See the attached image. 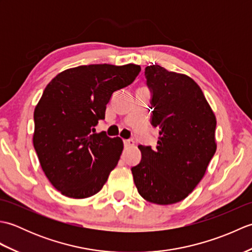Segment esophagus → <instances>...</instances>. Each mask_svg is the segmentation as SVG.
Segmentation results:
<instances>
[{"label": "esophagus", "mask_w": 252, "mask_h": 252, "mask_svg": "<svg viewBox=\"0 0 252 252\" xmlns=\"http://www.w3.org/2000/svg\"><path fill=\"white\" fill-rule=\"evenodd\" d=\"M123 144H125L126 147L133 146V145H134V141H133L132 138H129V140H125V141H123Z\"/></svg>", "instance_id": "esophagus-1"}]
</instances>
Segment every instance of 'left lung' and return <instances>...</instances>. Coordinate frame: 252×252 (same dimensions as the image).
Returning <instances> with one entry per match:
<instances>
[{"label":"left lung","mask_w":252,"mask_h":252,"mask_svg":"<svg viewBox=\"0 0 252 252\" xmlns=\"http://www.w3.org/2000/svg\"><path fill=\"white\" fill-rule=\"evenodd\" d=\"M152 119L159 129L156 148L140 145L142 159L132 167L144 199L171 205L189 196L216 153L217 120L201 89L185 74L159 65L145 68Z\"/></svg>","instance_id":"left-lung-1"}]
</instances>
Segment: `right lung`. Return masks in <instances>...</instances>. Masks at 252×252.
I'll use <instances>...</instances> for the list:
<instances>
[{
    "label": "right lung",
    "instance_id": "add662e5",
    "mask_svg": "<svg viewBox=\"0 0 252 252\" xmlns=\"http://www.w3.org/2000/svg\"><path fill=\"white\" fill-rule=\"evenodd\" d=\"M141 67L109 63L67 69L45 88L34 109L33 146L46 178L63 195H95L119 161L120 137L95 133L112 94L134 81Z\"/></svg>",
    "mask_w": 252,
    "mask_h": 252
}]
</instances>
